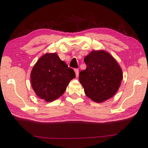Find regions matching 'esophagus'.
I'll use <instances>...</instances> for the list:
<instances>
[{"mask_svg":"<svg viewBox=\"0 0 148 148\" xmlns=\"http://www.w3.org/2000/svg\"><path fill=\"white\" fill-rule=\"evenodd\" d=\"M74 71H75V73H76V77H77V76H78V75H79V71H78V69H74Z\"/></svg>","mask_w":148,"mask_h":148,"instance_id":"obj_1","label":"esophagus"}]
</instances>
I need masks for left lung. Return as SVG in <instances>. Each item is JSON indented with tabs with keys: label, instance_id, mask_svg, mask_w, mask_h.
Wrapping results in <instances>:
<instances>
[{
	"label": "left lung",
	"instance_id": "left-lung-1",
	"mask_svg": "<svg viewBox=\"0 0 148 148\" xmlns=\"http://www.w3.org/2000/svg\"><path fill=\"white\" fill-rule=\"evenodd\" d=\"M84 61L87 68L79 72V80L87 97L99 103L113 97L123 79L122 70L116 60L106 51L94 50Z\"/></svg>",
	"mask_w": 148,
	"mask_h": 148
}]
</instances>
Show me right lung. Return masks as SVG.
<instances>
[{
  "label": "right lung",
  "mask_w": 148,
  "mask_h": 148,
  "mask_svg": "<svg viewBox=\"0 0 148 148\" xmlns=\"http://www.w3.org/2000/svg\"><path fill=\"white\" fill-rule=\"evenodd\" d=\"M75 77L73 69L61 61L56 53H46L32 68L31 81L37 96L46 102H52L64 93Z\"/></svg>",
  "instance_id": "add662e5"
}]
</instances>
